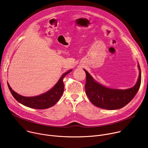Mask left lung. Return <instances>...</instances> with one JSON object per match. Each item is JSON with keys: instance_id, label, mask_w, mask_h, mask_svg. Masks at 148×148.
Returning <instances> with one entry per match:
<instances>
[{"instance_id": "left-lung-1", "label": "left lung", "mask_w": 148, "mask_h": 148, "mask_svg": "<svg viewBox=\"0 0 148 148\" xmlns=\"http://www.w3.org/2000/svg\"><path fill=\"white\" fill-rule=\"evenodd\" d=\"M138 67L139 74L135 85L126 90L113 89L102 86L96 81L88 72L84 69L86 74V93L90 101L99 108L114 110L122 108L127 105L138 91L141 82V71L139 63Z\"/></svg>"}]
</instances>
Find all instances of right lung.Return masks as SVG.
Returning <instances> with one entry per match:
<instances>
[{"label": "right lung", "instance_id": "right-lung-1", "mask_svg": "<svg viewBox=\"0 0 148 148\" xmlns=\"http://www.w3.org/2000/svg\"><path fill=\"white\" fill-rule=\"evenodd\" d=\"M71 71L72 70H70L63 74L58 82L56 84V85L49 91L35 97L22 96L14 91L9 86L8 82V86L11 94L19 103H22L26 107L34 109H47L54 106L60 99L63 92H64V88L63 78Z\"/></svg>", "mask_w": 148, "mask_h": 148}]
</instances>
